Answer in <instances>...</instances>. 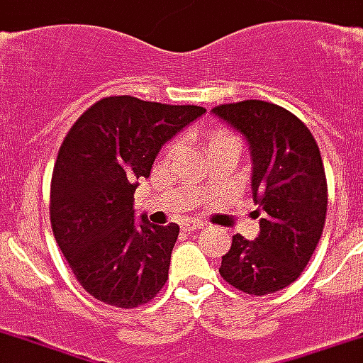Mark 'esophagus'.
<instances>
[{
  "mask_svg": "<svg viewBox=\"0 0 363 363\" xmlns=\"http://www.w3.org/2000/svg\"><path fill=\"white\" fill-rule=\"evenodd\" d=\"M204 226H206V224L202 223V220H192V223L186 224V230L192 233V230H201V228H204Z\"/></svg>",
  "mask_w": 363,
  "mask_h": 363,
  "instance_id": "esophagus-1",
  "label": "esophagus"
}]
</instances>
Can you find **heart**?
<instances>
[{
    "label": "heart",
    "instance_id": "heart-1",
    "mask_svg": "<svg viewBox=\"0 0 363 363\" xmlns=\"http://www.w3.org/2000/svg\"><path fill=\"white\" fill-rule=\"evenodd\" d=\"M223 137H224V135H216V137H214V139L211 140V143H214V140H218V139H223ZM171 149H174V145H172Z\"/></svg>",
    "mask_w": 363,
    "mask_h": 363
}]
</instances>
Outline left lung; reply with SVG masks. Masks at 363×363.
Segmentation results:
<instances>
[{"instance_id":"left-lung-1","label":"left lung","mask_w":363,"mask_h":363,"mask_svg":"<svg viewBox=\"0 0 363 363\" xmlns=\"http://www.w3.org/2000/svg\"><path fill=\"white\" fill-rule=\"evenodd\" d=\"M214 117L240 133L250 155L252 199L260 233L233 236L218 272L246 294L290 286L316 250L326 223L328 184L316 140L290 111L266 101L218 105Z\"/></svg>"}]
</instances>
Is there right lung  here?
Wrapping results in <instances>:
<instances>
[{"label":"right lung","instance_id":"add662e5","mask_svg":"<svg viewBox=\"0 0 363 363\" xmlns=\"http://www.w3.org/2000/svg\"><path fill=\"white\" fill-rule=\"evenodd\" d=\"M206 109L121 95L89 107L59 149L51 226L79 284L117 308H137L169 278L179 224L135 218L133 194L164 143Z\"/></svg>","mask_w":363,"mask_h":363}]
</instances>
